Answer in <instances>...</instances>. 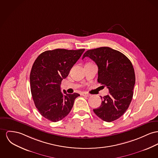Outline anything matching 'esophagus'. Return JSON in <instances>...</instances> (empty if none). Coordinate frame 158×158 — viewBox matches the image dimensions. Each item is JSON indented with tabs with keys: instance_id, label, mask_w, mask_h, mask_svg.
Here are the masks:
<instances>
[{
	"instance_id": "obj_1",
	"label": "esophagus",
	"mask_w": 158,
	"mask_h": 158,
	"mask_svg": "<svg viewBox=\"0 0 158 158\" xmlns=\"http://www.w3.org/2000/svg\"><path fill=\"white\" fill-rule=\"evenodd\" d=\"M82 95L84 96H85V97H89V96H91L90 94H88V93H86V92L82 93Z\"/></svg>"
}]
</instances>
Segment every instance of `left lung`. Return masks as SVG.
<instances>
[{
    "label": "left lung",
    "instance_id": "obj_1",
    "mask_svg": "<svg viewBox=\"0 0 158 158\" xmlns=\"http://www.w3.org/2000/svg\"><path fill=\"white\" fill-rule=\"evenodd\" d=\"M85 57L97 64L98 81L106 86L110 92L101 97V105L94 111L105 122L116 120L125 113L132 99L135 83L132 64L123 53L107 47L87 50L82 59Z\"/></svg>",
    "mask_w": 158,
    "mask_h": 158
}]
</instances>
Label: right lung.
Wrapping results in <instances>:
<instances>
[{
  "instance_id": "1",
  "label": "right lung",
  "mask_w": 158,
  "mask_h": 158,
  "mask_svg": "<svg viewBox=\"0 0 158 158\" xmlns=\"http://www.w3.org/2000/svg\"><path fill=\"white\" fill-rule=\"evenodd\" d=\"M85 49H55L41 53L33 64L30 84L35 105L45 118L56 122L71 111L80 95L61 92L60 84Z\"/></svg>"
}]
</instances>
